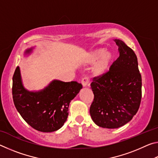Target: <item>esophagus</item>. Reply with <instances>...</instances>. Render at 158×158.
<instances>
[{
  "label": "esophagus",
  "instance_id": "1",
  "mask_svg": "<svg viewBox=\"0 0 158 158\" xmlns=\"http://www.w3.org/2000/svg\"><path fill=\"white\" fill-rule=\"evenodd\" d=\"M89 79L87 77H85L81 79V84L84 87L87 86L88 84H89Z\"/></svg>",
  "mask_w": 158,
  "mask_h": 158
}]
</instances>
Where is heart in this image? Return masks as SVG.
I'll use <instances>...</instances> for the list:
<instances>
[{
  "label": "heart",
  "instance_id": "heart-1",
  "mask_svg": "<svg viewBox=\"0 0 158 158\" xmlns=\"http://www.w3.org/2000/svg\"><path fill=\"white\" fill-rule=\"evenodd\" d=\"M114 53L106 48L100 47L89 51L84 58L86 65L93 64L92 73L95 77H102L108 73L113 63Z\"/></svg>",
  "mask_w": 158,
  "mask_h": 158
}]
</instances>
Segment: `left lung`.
Returning a JSON list of instances; mask_svg holds the SVG:
<instances>
[{"label": "left lung", "mask_w": 158, "mask_h": 158, "mask_svg": "<svg viewBox=\"0 0 158 158\" xmlns=\"http://www.w3.org/2000/svg\"><path fill=\"white\" fill-rule=\"evenodd\" d=\"M119 56L108 73L94 77L90 88L94 100L90 114L98 126L114 129L130 121L141 99V76L137 56L121 40L115 39Z\"/></svg>", "instance_id": "obj_1"}]
</instances>
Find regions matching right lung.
<instances>
[{"mask_svg": "<svg viewBox=\"0 0 158 158\" xmlns=\"http://www.w3.org/2000/svg\"><path fill=\"white\" fill-rule=\"evenodd\" d=\"M34 48L27 49L30 54ZM82 85L77 81L64 82L54 79L38 91H29L23 86L19 67L12 78V97L16 109L31 126L43 132L56 131L63 126L68 116V107Z\"/></svg>", "mask_w": 158, "mask_h": 158, "instance_id": "1", "label": "right lung"}]
</instances>
